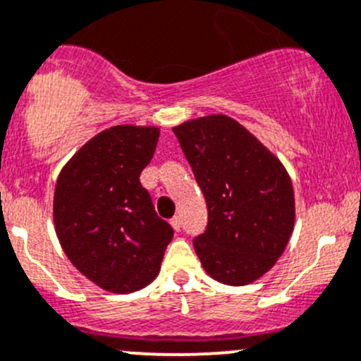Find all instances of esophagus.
<instances>
[{
    "mask_svg": "<svg viewBox=\"0 0 361 361\" xmlns=\"http://www.w3.org/2000/svg\"><path fill=\"white\" fill-rule=\"evenodd\" d=\"M171 226H173V229L174 231H180L181 229V216H173V219H171Z\"/></svg>",
    "mask_w": 361,
    "mask_h": 361,
    "instance_id": "esophagus-1",
    "label": "esophagus"
}]
</instances>
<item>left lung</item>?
Masks as SVG:
<instances>
[{"mask_svg": "<svg viewBox=\"0 0 361 361\" xmlns=\"http://www.w3.org/2000/svg\"><path fill=\"white\" fill-rule=\"evenodd\" d=\"M208 204L206 233L194 240L206 274L247 286L274 268L295 229V190L284 164L226 114L173 128Z\"/></svg>", "mask_w": 361, "mask_h": 361, "instance_id": "obj_1", "label": "left lung"}]
</instances>
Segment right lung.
Returning <instances> with one entry per match:
<instances>
[{
	"mask_svg": "<svg viewBox=\"0 0 361 361\" xmlns=\"http://www.w3.org/2000/svg\"><path fill=\"white\" fill-rule=\"evenodd\" d=\"M159 127L114 125L84 142L56 180L54 229L66 257L100 289L116 295L155 281L173 227L157 215L139 176Z\"/></svg>",
	"mask_w": 361,
	"mask_h": 361,
	"instance_id": "obj_1",
	"label": "right lung"
}]
</instances>
